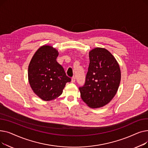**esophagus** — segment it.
I'll return each instance as SVG.
<instances>
[{
    "instance_id": "obj_1",
    "label": "esophagus",
    "mask_w": 148,
    "mask_h": 148,
    "mask_svg": "<svg viewBox=\"0 0 148 148\" xmlns=\"http://www.w3.org/2000/svg\"><path fill=\"white\" fill-rule=\"evenodd\" d=\"M75 77H73L72 79H71V82L72 83H75Z\"/></svg>"
}]
</instances>
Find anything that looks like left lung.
<instances>
[{
    "instance_id": "left-lung-1",
    "label": "left lung",
    "mask_w": 148,
    "mask_h": 148,
    "mask_svg": "<svg viewBox=\"0 0 148 148\" xmlns=\"http://www.w3.org/2000/svg\"><path fill=\"white\" fill-rule=\"evenodd\" d=\"M90 63L85 84L79 88L81 98L92 108L109 103L118 90L121 73L118 62L104 48L97 47L89 52Z\"/></svg>"
}]
</instances>
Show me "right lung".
<instances>
[{"label": "right lung", "instance_id": "1", "mask_svg": "<svg viewBox=\"0 0 148 148\" xmlns=\"http://www.w3.org/2000/svg\"><path fill=\"white\" fill-rule=\"evenodd\" d=\"M58 51L44 45L34 54L28 67V80L33 92L41 99L49 101L58 98L67 82H71L56 58Z\"/></svg>", "mask_w": 148, "mask_h": 148}]
</instances>
